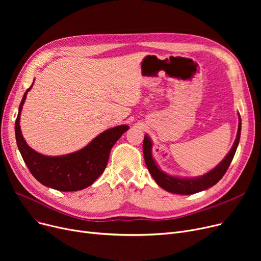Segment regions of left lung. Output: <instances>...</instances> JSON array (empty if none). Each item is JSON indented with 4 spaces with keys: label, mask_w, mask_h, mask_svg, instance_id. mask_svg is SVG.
<instances>
[{
    "label": "left lung",
    "mask_w": 261,
    "mask_h": 261,
    "mask_svg": "<svg viewBox=\"0 0 261 261\" xmlns=\"http://www.w3.org/2000/svg\"><path fill=\"white\" fill-rule=\"evenodd\" d=\"M238 116H239V123H238L237 136L234 142V145H232L231 149L229 150V152L221 161V163H219L214 169H212L207 173L200 176H196V177H179V176H173L162 171L152 156V142L150 140L149 136L146 134L144 138V143H143V152H144L145 163L149 172L151 173L156 184L161 186L163 189L169 191V193L177 194V195H193L217 184L225 174L229 164L232 161V158H234L236 153V150L240 140V132H241V118H240V115Z\"/></svg>",
    "instance_id": "obj_1"
}]
</instances>
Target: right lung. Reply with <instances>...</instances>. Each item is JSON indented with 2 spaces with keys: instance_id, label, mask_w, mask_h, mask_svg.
Segmentation results:
<instances>
[{
  "instance_id": "obj_1",
  "label": "right lung",
  "mask_w": 261,
  "mask_h": 261,
  "mask_svg": "<svg viewBox=\"0 0 261 261\" xmlns=\"http://www.w3.org/2000/svg\"><path fill=\"white\" fill-rule=\"evenodd\" d=\"M26 90L19 107L15 131L20 153L31 173L44 186L60 191H76L92 185L105 171L110 151L129 126L120 125L100 133L86 147L76 152L60 156H48L38 153L26 144L20 127V115L26 95L33 88Z\"/></svg>"
}]
</instances>
